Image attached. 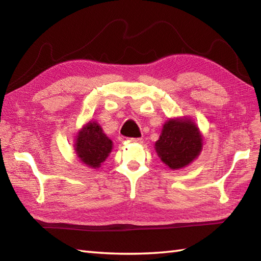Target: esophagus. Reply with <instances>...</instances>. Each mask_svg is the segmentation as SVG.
<instances>
[{
    "label": "esophagus",
    "instance_id": "34e87169",
    "mask_svg": "<svg viewBox=\"0 0 261 261\" xmlns=\"http://www.w3.org/2000/svg\"><path fill=\"white\" fill-rule=\"evenodd\" d=\"M129 141L135 142V143H141L142 142V138H130Z\"/></svg>",
    "mask_w": 261,
    "mask_h": 261
}]
</instances>
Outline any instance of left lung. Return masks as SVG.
<instances>
[{"instance_id": "left-lung-1", "label": "left lung", "mask_w": 261, "mask_h": 261, "mask_svg": "<svg viewBox=\"0 0 261 261\" xmlns=\"http://www.w3.org/2000/svg\"><path fill=\"white\" fill-rule=\"evenodd\" d=\"M156 150L169 168L185 167L202 150V136L190 120H169L156 142Z\"/></svg>"}]
</instances>
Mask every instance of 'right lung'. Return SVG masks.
<instances>
[{
  "label": "right lung",
  "instance_id": "right-lung-1",
  "mask_svg": "<svg viewBox=\"0 0 261 261\" xmlns=\"http://www.w3.org/2000/svg\"><path fill=\"white\" fill-rule=\"evenodd\" d=\"M77 156L90 167H99L112 149V141L103 134L96 122H90L77 136L75 146Z\"/></svg>",
  "mask_w": 261,
  "mask_h": 261
}]
</instances>
